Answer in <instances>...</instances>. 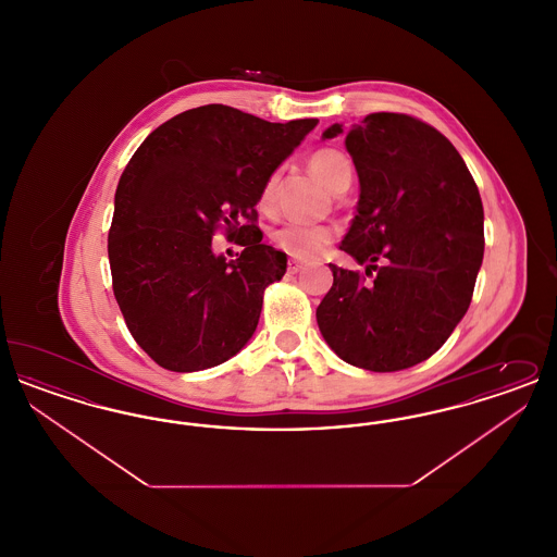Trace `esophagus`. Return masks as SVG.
Masks as SVG:
<instances>
[{
  "instance_id": "esophagus-1",
  "label": "esophagus",
  "mask_w": 557,
  "mask_h": 557,
  "mask_svg": "<svg viewBox=\"0 0 557 557\" xmlns=\"http://www.w3.org/2000/svg\"><path fill=\"white\" fill-rule=\"evenodd\" d=\"M302 269H305L302 261H296V259L288 261V273H300Z\"/></svg>"
}]
</instances>
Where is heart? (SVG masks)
<instances>
[{
	"label": "heart",
	"instance_id": "1",
	"mask_svg": "<svg viewBox=\"0 0 557 557\" xmlns=\"http://www.w3.org/2000/svg\"><path fill=\"white\" fill-rule=\"evenodd\" d=\"M309 169L319 182L332 191H338L341 187L350 184V162L345 154L336 148H319L311 159ZM277 173L269 175L265 186L261 189L259 205L269 209L275 200V186H277ZM338 238V230L334 225H305V223H286L277 227L271 239L273 244L290 255L294 259H315L327 246Z\"/></svg>",
	"mask_w": 557,
	"mask_h": 557
}]
</instances>
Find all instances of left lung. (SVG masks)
Masks as SVG:
<instances>
[{
    "label": "left lung",
    "instance_id": "1",
    "mask_svg": "<svg viewBox=\"0 0 557 557\" xmlns=\"http://www.w3.org/2000/svg\"><path fill=\"white\" fill-rule=\"evenodd\" d=\"M338 133L332 125L323 137ZM345 144L361 194L341 250L376 277L330 265L319 330L355 368L407 370L445 345L472 302L484 255L480 191L449 139L416 116L373 112Z\"/></svg>",
    "mask_w": 557,
    "mask_h": 557
}]
</instances>
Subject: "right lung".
Segmentation results:
<instances>
[{
  "instance_id": "add662e5",
  "label": "right lung",
  "mask_w": 557,
  "mask_h": 557,
  "mask_svg": "<svg viewBox=\"0 0 557 557\" xmlns=\"http://www.w3.org/2000/svg\"><path fill=\"white\" fill-rule=\"evenodd\" d=\"M318 123L207 104L162 123L135 150L114 194L108 259L125 323L160 368L209 370L255 334L265 288L288 267L261 242L255 207ZM216 231L245 246L239 260L211 252Z\"/></svg>"
}]
</instances>
